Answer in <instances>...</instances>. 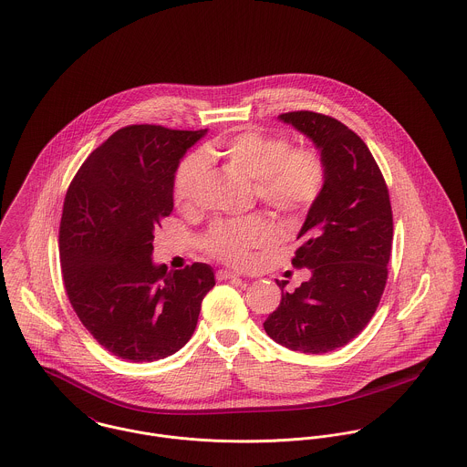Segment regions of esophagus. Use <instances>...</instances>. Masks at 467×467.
Returning <instances> with one entry per match:
<instances>
[{
  "instance_id": "1",
  "label": "esophagus",
  "mask_w": 467,
  "mask_h": 467,
  "mask_svg": "<svg viewBox=\"0 0 467 467\" xmlns=\"http://www.w3.org/2000/svg\"><path fill=\"white\" fill-rule=\"evenodd\" d=\"M215 276H217V280H237V278H239L237 273L226 271V269H219V271L215 273Z\"/></svg>"
}]
</instances>
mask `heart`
Here are the masks:
<instances>
[{
	"instance_id": "1",
	"label": "heart",
	"mask_w": 467,
	"mask_h": 467,
	"mask_svg": "<svg viewBox=\"0 0 467 467\" xmlns=\"http://www.w3.org/2000/svg\"><path fill=\"white\" fill-rule=\"evenodd\" d=\"M207 161H224L252 178L254 196L285 224H296L321 198L327 185L323 155L310 146L291 148L284 135L256 128L228 131L209 142L202 155L183 159L174 172L176 209L191 211L198 200ZM275 243L273 226L260 215L215 223L202 237V250L219 262L244 267L256 250Z\"/></svg>"
}]
</instances>
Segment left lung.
Masks as SVG:
<instances>
[{
  "mask_svg": "<svg viewBox=\"0 0 467 467\" xmlns=\"http://www.w3.org/2000/svg\"><path fill=\"white\" fill-rule=\"evenodd\" d=\"M280 119L305 133L327 164V185L297 234L293 265L312 276L282 289L265 334L301 353H327L355 339L377 312L392 248V209L366 142L337 119L297 110Z\"/></svg>",
  "mask_w": 467,
  "mask_h": 467,
  "instance_id": "obj_1",
  "label": "left lung"
}]
</instances>
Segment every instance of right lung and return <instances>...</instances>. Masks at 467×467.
I'll return each instance as SVG.
<instances>
[{
    "instance_id": "obj_1",
    "label": "right lung",
    "mask_w": 467,
    "mask_h": 467,
    "mask_svg": "<svg viewBox=\"0 0 467 467\" xmlns=\"http://www.w3.org/2000/svg\"><path fill=\"white\" fill-rule=\"evenodd\" d=\"M205 131L121 128L67 187L58 230L64 287L88 334L123 360L153 362L187 344L215 285L207 264L168 273L151 260L180 159Z\"/></svg>"
}]
</instances>
